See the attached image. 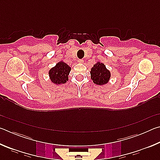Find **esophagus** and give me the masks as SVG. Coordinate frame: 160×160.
Here are the masks:
<instances>
[{
	"instance_id": "34e87169",
	"label": "esophagus",
	"mask_w": 160,
	"mask_h": 160,
	"mask_svg": "<svg viewBox=\"0 0 160 160\" xmlns=\"http://www.w3.org/2000/svg\"><path fill=\"white\" fill-rule=\"evenodd\" d=\"M78 62H79V63H82L84 61H83V59H79V60H78Z\"/></svg>"
}]
</instances>
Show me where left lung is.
<instances>
[{
    "mask_svg": "<svg viewBox=\"0 0 160 160\" xmlns=\"http://www.w3.org/2000/svg\"><path fill=\"white\" fill-rule=\"evenodd\" d=\"M90 74L93 82L99 85L107 84L111 76L110 72L106 68L104 64L99 62L92 68Z\"/></svg>",
    "mask_w": 160,
    "mask_h": 160,
    "instance_id": "1",
    "label": "left lung"
}]
</instances>
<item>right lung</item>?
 <instances>
[{
    "label": "right lung",
    "instance_id": "obj_1",
    "mask_svg": "<svg viewBox=\"0 0 160 160\" xmlns=\"http://www.w3.org/2000/svg\"><path fill=\"white\" fill-rule=\"evenodd\" d=\"M70 71V68L68 65L65 63L64 62L61 61L56 64L49 70V77L53 83L64 84L68 80V75Z\"/></svg>",
    "mask_w": 160,
    "mask_h": 160
}]
</instances>
